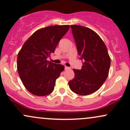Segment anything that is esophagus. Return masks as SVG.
<instances>
[{
    "mask_svg": "<svg viewBox=\"0 0 130 130\" xmlns=\"http://www.w3.org/2000/svg\"><path fill=\"white\" fill-rule=\"evenodd\" d=\"M70 69V68H69V67H66V66H65V70H69Z\"/></svg>",
    "mask_w": 130,
    "mask_h": 130,
    "instance_id": "1",
    "label": "esophagus"
}]
</instances>
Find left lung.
Segmentation results:
<instances>
[{
	"label": "left lung",
	"instance_id": "obj_1",
	"mask_svg": "<svg viewBox=\"0 0 130 130\" xmlns=\"http://www.w3.org/2000/svg\"><path fill=\"white\" fill-rule=\"evenodd\" d=\"M71 28L82 67L73 70L74 77L68 84L72 91L85 96L99 90L106 80L111 59L107 46L94 31L80 25H71Z\"/></svg>",
	"mask_w": 130,
	"mask_h": 130
}]
</instances>
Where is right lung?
I'll return each mask as SVG.
<instances>
[{"label":"right lung","instance_id":"right-lung-1","mask_svg":"<svg viewBox=\"0 0 130 130\" xmlns=\"http://www.w3.org/2000/svg\"><path fill=\"white\" fill-rule=\"evenodd\" d=\"M70 25H54L34 32L25 42L18 55L17 68L26 90L32 94L44 96L53 91L56 80L64 66L47 60L54 53Z\"/></svg>","mask_w":130,"mask_h":130}]
</instances>
